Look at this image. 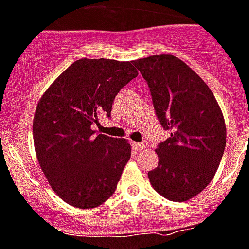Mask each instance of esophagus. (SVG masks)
Returning a JSON list of instances; mask_svg holds the SVG:
<instances>
[{
    "label": "esophagus",
    "mask_w": 249,
    "mask_h": 249,
    "mask_svg": "<svg viewBox=\"0 0 249 249\" xmlns=\"http://www.w3.org/2000/svg\"><path fill=\"white\" fill-rule=\"evenodd\" d=\"M132 145L136 150H142V149H145V147H146V142H143V141H142V142H133Z\"/></svg>",
    "instance_id": "obj_1"
}]
</instances>
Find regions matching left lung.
I'll list each match as a JSON object with an SVG mask.
<instances>
[{"mask_svg":"<svg viewBox=\"0 0 249 249\" xmlns=\"http://www.w3.org/2000/svg\"><path fill=\"white\" fill-rule=\"evenodd\" d=\"M149 85L160 126L170 137L157 147L149 172L154 190L176 202L190 200L213 180L227 143L223 113L210 88L183 61L170 54L133 61Z\"/></svg>","mask_w":249,"mask_h":249,"instance_id":"8db88e82","label":"left lung"}]
</instances>
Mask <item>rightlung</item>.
<instances>
[{
  "mask_svg": "<svg viewBox=\"0 0 249 249\" xmlns=\"http://www.w3.org/2000/svg\"><path fill=\"white\" fill-rule=\"evenodd\" d=\"M131 62L77 59L55 80L36 106L33 137L43 173L55 194L77 209L102 205L116 191L131 158L124 139L94 135L100 116L137 76Z\"/></svg>",
  "mask_w": 249,
  "mask_h": 249,
  "instance_id": "right-lung-1",
  "label": "right lung"
}]
</instances>
